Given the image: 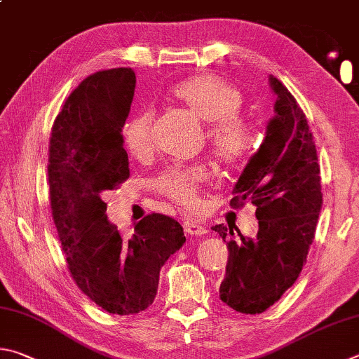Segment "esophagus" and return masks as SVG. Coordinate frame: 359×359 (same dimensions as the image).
<instances>
[{"instance_id": "esophagus-1", "label": "esophagus", "mask_w": 359, "mask_h": 359, "mask_svg": "<svg viewBox=\"0 0 359 359\" xmlns=\"http://www.w3.org/2000/svg\"><path fill=\"white\" fill-rule=\"evenodd\" d=\"M184 229L187 233H190V236H204L207 233L205 226H202L198 221H193V219H187L184 223Z\"/></svg>"}]
</instances>
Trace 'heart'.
I'll list each match as a JSON object with an SVG mask.
<instances>
[{
    "mask_svg": "<svg viewBox=\"0 0 359 359\" xmlns=\"http://www.w3.org/2000/svg\"><path fill=\"white\" fill-rule=\"evenodd\" d=\"M171 95L199 121L207 123V140L212 151L224 165L245 160L254 147V132L240 111L242 93L218 75H196L175 84ZM122 141L135 158H144L152 151V114L141 111L122 127ZM208 177L202 165L171 166L154 180L163 196L190 207L196 204L201 185Z\"/></svg>",
    "mask_w": 359,
    "mask_h": 359,
    "instance_id": "b5f03b06",
    "label": "heart"
}]
</instances>
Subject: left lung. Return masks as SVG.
Segmentation results:
<instances>
[{
    "mask_svg": "<svg viewBox=\"0 0 359 359\" xmlns=\"http://www.w3.org/2000/svg\"><path fill=\"white\" fill-rule=\"evenodd\" d=\"M275 116L265 138L240 174L231 205H256L259 231L254 238L232 227L212 229L229 250L219 298L242 314H260L297 281L312 245L322 210L320 166L308 121L287 88L273 75Z\"/></svg>",
    "mask_w": 359,
    "mask_h": 359,
    "instance_id": "8db88e82",
    "label": "left lung"
}]
</instances>
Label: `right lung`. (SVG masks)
I'll use <instances>...</instances> for the list:
<instances>
[{
    "instance_id": "add662e5",
    "label": "right lung",
    "mask_w": 359,
    "mask_h": 359,
    "mask_svg": "<svg viewBox=\"0 0 359 359\" xmlns=\"http://www.w3.org/2000/svg\"><path fill=\"white\" fill-rule=\"evenodd\" d=\"M135 86L127 67L89 75L57 114L48 149L51 210L72 278L97 306L119 316L152 304L161 266L187 240L166 215H147L128 240L107 217L102 193L130 175L122 127Z\"/></svg>"
}]
</instances>
